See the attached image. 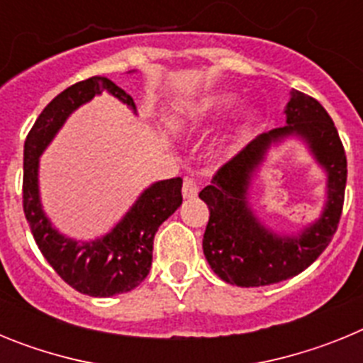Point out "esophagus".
<instances>
[{
  "label": "esophagus",
  "instance_id": "esophagus-1",
  "mask_svg": "<svg viewBox=\"0 0 363 363\" xmlns=\"http://www.w3.org/2000/svg\"><path fill=\"white\" fill-rule=\"evenodd\" d=\"M198 191H200V187H198V184L194 182L192 178H187L184 182V187H182V194H184L185 200H191V198H196L198 196Z\"/></svg>",
  "mask_w": 363,
  "mask_h": 363
}]
</instances>
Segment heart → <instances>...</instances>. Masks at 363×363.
Returning <instances> with one entry per match:
<instances>
[{"mask_svg": "<svg viewBox=\"0 0 363 363\" xmlns=\"http://www.w3.org/2000/svg\"><path fill=\"white\" fill-rule=\"evenodd\" d=\"M238 101L240 98L233 92H209L200 98L185 99L176 105L169 112L167 121L176 129H201V127H207V125L227 116L238 105ZM256 121H258V112L255 108L243 111L238 123L218 138L216 149L223 154H233Z\"/></svg>", "mask_w": 363, "mask_h": 363, "instance_id": "heart-1", "label": "heart"}]
</instances>
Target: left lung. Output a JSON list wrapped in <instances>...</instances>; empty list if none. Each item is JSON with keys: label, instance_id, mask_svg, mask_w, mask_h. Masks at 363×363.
Masks as SVG:
<instances>
[{"label": "left lung", "instance_id": "8db88e82", "mask_svg": "<svg viewBox=\"0 0 363 363\" xmlns=\"http://www.w3.org/2000/svg\"><path fill=\"white\" fill-rule=\"evenodd\" d=\"M285 121V127L252 140L200 192L211 213L203 234V255L211 269L230 285L262 287L296 277L322 255L338 227L347 160L331 116L316 99L293 89ZM287 137L306 143L328 176L323 214L296 233H278L265 226L248 198L270 147Z\"/></svg>", "mask_w": 363, "mask_h": 363}]
</instances>
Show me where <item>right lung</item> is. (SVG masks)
<instances>
[{
  "mask_svg": "<svg viewBox=\"0 0 363 363\" xmlns=\"http://www.w3.org/2000/svg\"><path fill=\"white\" fill-rule=\"evenodd\" d=\"M101 92L118 98L136 114L134 99L105 76H92L57 94L38 116L25 140L23 211L36 245L54 271L79 293L108 298L129 293L147 278L152 265L154 234L182 205V178L150 184L116 225L94 240L70 238L52 225L41 203V154L67 118Z\"/></svg>",
  "mask_w": 363,
  "mask_h": 363,
  "instance_id": "add662e5",
  "label": "right lung"
}]
</instances>
